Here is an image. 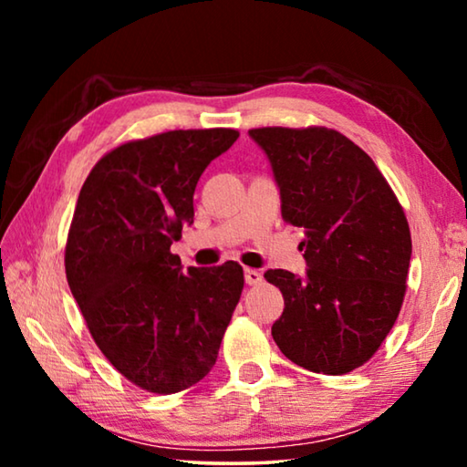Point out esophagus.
Here are the masks:
<instances>
[{"instance_id": "1", "label": "esophagus", "mask_w": 467, "mask_h": 467, "mask_svg": "<svg viewBox=\"0 0 467 467\" xmlns=\"http://www.w3.org/2000/svg\"><path fill=\"white\" fill-rule=\"evenodd\" d=\"M262 280H264L262 272L251 270V267H247V270H244V282H247L249 286H257V284H262Z\"/></svg>"}]
</instances>
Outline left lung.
I'll list each match as a JSON object with an SVG mask.
<instances>
[{
	"label": "left lung",
	"instance_id": "8db88e82",
	"mask_svg": "<svg viewBox=\"0 0 467 467\" xmlns=\"http://www.w3.org/2000/svg\"><path fill=\"white\" fill-rule=\"evenodd\" d=\"M282 218L305 228L306 275L267 270L284 296L272 326L284 357L344 375L373 357L406 295L412 236L404 210L365 150L327 128H259Z\"/></svg>",
	"mask_w": 467,
	"mask_h": 467
}]
</instances>
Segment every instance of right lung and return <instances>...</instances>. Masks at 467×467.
<instances>
[{
  "mask_svg": "<svg viewBox=\"0 0 467 467\" xmlns=\"http://www.w3.org/2000/svg\"><path fill=\"white\" fill-rule=\"evenodd\" d=\"M236 138L214 128L128 141L94 164L78 195L66 244L69 290L100 352L146 391L202 381L241 298L236 262L183 274L171 253L193 224L202 172Z\"/></svg>",
  "mask_w": 467,
  "mask_h": 467,
  "instance_id": "add662e5",
  "label": "right lung"
}]
</instances>
